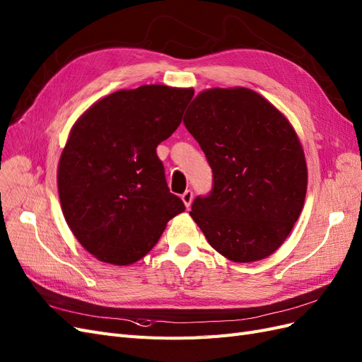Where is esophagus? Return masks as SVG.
Here are the masks:
<instances>
[{"label": "esophagus", "instance_id": "34e87169", "mask_svg": "<svg viewBox=\"0 0 362 362\" xmlns=\"http://www.w3.org/2000/svg\"><path fill=\"white\" fill-rule=\"evenodd\" d=\"M192 199H194V192L191 189H187L182 194V200H183V203H185V206H187V208H189V206H191Z\"/></svg>", "mask_w": 362, "mask_h": 362}]
</instances>
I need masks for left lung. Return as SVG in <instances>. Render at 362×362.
<instances>
[{
  "label": "left lung",
  "mask_w": 362,
  "mask_h": 362,
  "mask_svg": "<svg viewBox=\"0 0 362 362\" xmlns=\"http://www.w3.org/2000/svg\"><path fill=\"white\" fill-rule=\"evenodd\" d=\"M183 124L214 173L212 191L189 212L206 240L233 262L274 253L300 215L308 187L290 121L252 89L214 88L194 98Z\"/></svg>",
  "instance_id": "left-lung-1"
}]
</instances>
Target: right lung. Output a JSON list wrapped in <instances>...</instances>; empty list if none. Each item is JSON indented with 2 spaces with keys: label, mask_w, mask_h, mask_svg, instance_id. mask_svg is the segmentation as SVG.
Here are the masks:
<instances>
[{
  "label": "right lung",
  "mask_w": 362,
  "mask_h": 362,
  "mask_svg": "<svg viewBox=\"0 0 362 362\" xmlns=\"http://www.w3.org/2000/svg\"><path fill=\"white\" fill-rule=\"evenodd\" d=\"M191 88L144 85L94 103L62 151L57 188L77 241L98 261L130 265L185 211L170 192L156 147L182 122Z\"/></svg>",
  "instance_id": "obj_1"
}]
</instances>
